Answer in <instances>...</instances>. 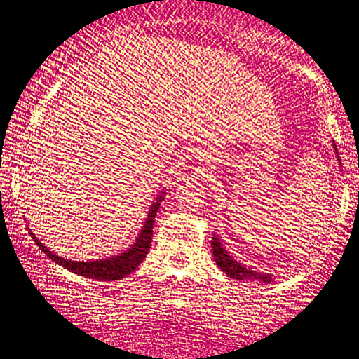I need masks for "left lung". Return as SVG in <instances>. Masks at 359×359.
Segmentation results:
<instances>
[{"label": "left lung", "mask_w": 359, "mask_h": 359, "mask_svg": "<svg viewBox=\"0 0 359 359\" xmlns=\"http://www.w3.org/2000/svg\"><path fill=\"white\" fill-rule=\"evenodd\" d=\"M333 147H334V152H337V157H338V149L334 142H333ZM212 250H213V260H215L217 266H220V270L224 271V273H226V276H230V278L258 280V281H262V283H270L271 281V276L269 273H257L255 270L247 269V266L242 265V263L235 260V258L225 250L224 245H222L220 238L217 237V235H213L212 237Z\"/></svg>", "instance_id": "obj_1"}]
</instances>
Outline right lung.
Here are the masks:
<instances>
[{
  "mask_svg": "<svg viewBox=\"0 0 359 359\" xmlns=\"http://www.w3.org/2000/svg\"><path fill=\"white\" fill-rule=\"evenodd\" d=\"M165 192L157 195L156 202L152 203L151 208H149L147 219L144 222V226L140 229V233L135 238V242L130 245L127 250H124L119 255H112L107 258H102V260H90V262H74L67 260V258H62L56 255V253L49 250L48 247H44V243L39 242V238H36L34 233H31V238L34 240L36 245L43 250L46 255L51 258L53 262H56L57 265L65 266L72 273L86 276V278L93 280H121L124 278L134 271L140 265V262L144 260L147 255L149 248H151L152 242V229H154V219H156L158 207H161V201L164 198Z\"/></svg>",
  "mask_w": 359,
  "mask_h": 359,
  "instance_id": "1",
  "label": "right lung"
}]
</instances>
